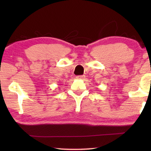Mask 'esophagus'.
Segmentation results:
<instances>
[{
	"mask_svg": "<svg viewBox=\"0 0 151 151\" xmlns=\"http://www.w3.org/2000/svg\"><path fill=\"white\" fill-rule=\"evenodd\" d=\"M84 77H85L84 76H76V78H77L78 80H83L84 79Z\"/></svg>",
	"mask_w": 151,
	"mask_h": 151,
	"instance_id": "obj_1",
	"label": "esophagus"
}]
</instances>
